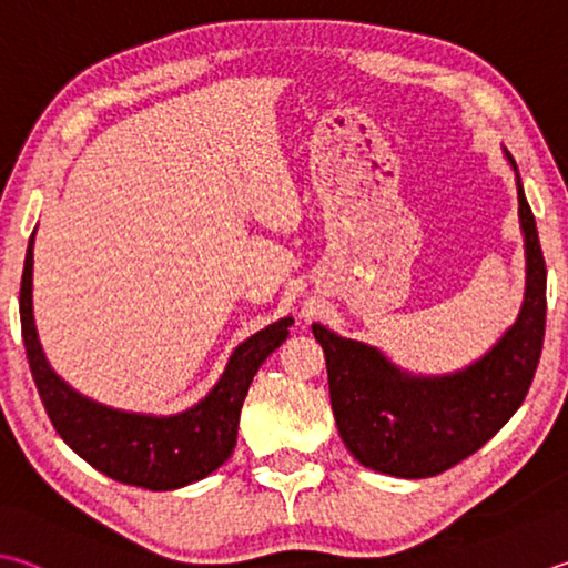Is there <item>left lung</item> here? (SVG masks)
Here are the masks:
<instances>
[{"mask_svg": "<svg viewBox=\"0 0 568 568\" xmlns=\"http://www.w3.org/2000/svg\"><path fill=\"white\" fill-rule=\"evenodd\" d=\"M507 159L517 171L511 153ZM517 193L527 297L517 325L479 363L447 377L405 375L377 347L313 325L339 437L365 467L402 479L435 477L487 445L527 397L544 347L546 263L519 173Z\"/></svg>", "mask_w": 568, "mask_h": 568, "instance_id": "left-lung-1", "label": "left lung"}]
</instances>
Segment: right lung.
<instances>
[{"mask_svg": "<svg viewBox=\"0 0 568 568\" xmlns=\"http://www.w3.org/2000/svg\"><path fill=\"white\" fill-rule=\"evenodd\" d=\"M37 233V231H34ZM34 233L24 257L19 315L29 369L59 437L106 477L133 487L166 491L209 477L233 455L243 399L265 357L287 337L291 317L277 320L235 347L209 397L173 417L133 415L81 397L59 379L41 353L32 315Z\"/></svg>", "mask_w": 568, "mask_h": 568, "instance_id": "add662e5", "label": "right lung"}]
</instances>
